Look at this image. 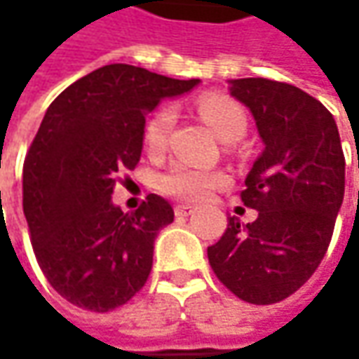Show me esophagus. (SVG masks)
Masks as SVG:
<instances>
[{
	"mask_svg": "<svg viewBox=\"0 0 359 359\" xmlns=\"http://www.w3.org/2000/svg\"><path fill=\"white\" fill-rule=\"evenodd\" d=\"M194 212H196V208L194 205H187V203H177L173 208V214L177 215V217H186V215L194 214Z\"/></svg>",
	"mask_w": 359,
	"mask_h": 359,
	"instance_id": "34e87169",
	"label": "esophagus"
}]
</instances>
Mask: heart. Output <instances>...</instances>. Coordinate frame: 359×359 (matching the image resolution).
<instances>
[{
    "mask_svg": "<svg viewBox=\"0 0 359 359\" xmlns=\"http://www.w3.org/2000/svg\"><path fill=\"white\" fill-rule=\"evenodd\" d=\"M198 111L201 119L212 128V131L222 142H236L248 130V116L243 107L226 97L205 95L198 102ZM173 121H175L173 109L168 105L159 107L158 111L147 119L144 140L145 147L151 154H161L168 147ZM224 186H228L226 172L196 168L187 163H173L158 180L161 194L182 201H203L205 198H210L212 191Z\"/></svg>",
    "mask_w": 359,
    "mask_h": 359,
    "instance_id": "b5f03b06",
    "label": "heart"
}]
</instances>
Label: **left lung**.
I'll return each mask as SVG.
<instances>
[{
    "label": "left lung",
    "mask_w": 359,
    "mask_h": 359,
    "mask_svg": "<svg viewBox=\"0 0 359 359\" xmlns=\"http://www.w3.org/2000/svg\"><path fill=\"white\" fill-rule=\"evenodd\" d=\"M231 95L250 107L266 144L240 194L257 217L245 226L229 217L208 259L233 296L269 306L322 264L344 201L346 158L334 116L296 86L243 77L231 81Z\"/></svg>",
    "instance_id": "1"
}]
</instances>
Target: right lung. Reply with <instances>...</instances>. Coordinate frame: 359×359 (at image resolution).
Wrapping results in <instances>:
<instances>
[{"instance_id": "obj_1", "label": "right lung", "mask_w": 359, "mask_h": 359, "mask_svg": "<svg viewBox=\"0 0 359 359\" xmlns=\"http://www.w3.org/2000/svg\"><path fill=\"white\" fill-rule=\"evenodd\" d=\"M198 83L111 63L48 107L23 161V214L39 268L69 304L105 313L147 282L154 241L173 222L172 205L149 194L123 214L111 194L119 173L140 161L145 116Z\"/></svg>"}]
</instances>
